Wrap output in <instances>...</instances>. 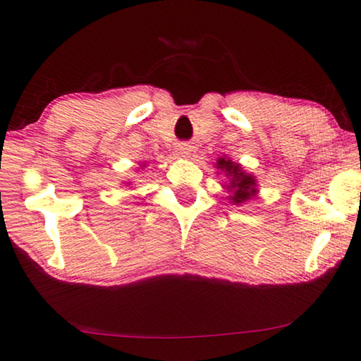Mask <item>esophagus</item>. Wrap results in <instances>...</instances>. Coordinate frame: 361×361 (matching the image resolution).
<instances>
[{"instance_id":"1","label":"esophagus","mask_w":361,"mask_h":361,"mask_svg":"<svg viewBox=\"0 0 361 361\" xmlns=\"http://www.w3.org/2000/svg\"><path fill=\"white\" fill-rule=\"evenodd\" d=\"M177 149H179V154L182 157H190L194 154V146L189 145V142H180V145L177 146Z\"/></svg>"}]
</instances>
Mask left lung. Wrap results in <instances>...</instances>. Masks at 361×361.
<instances>
[{"mask_svg": "<svg viewBox=\"0 0 361 361\" xmlns=\"http://www.w3.org/2000/svg\"><path fill=\"white\" fill-rule=\"evenodd\" d=\"M216 169L225 172V176L228 177L230 184L226 185V189L233 194L230 195V200H233L235 205L243 204V202L250 200L251 197L256 195L258 190H256L255 176L246 174L240 164H236V162L228 159V157H219Z\"/></svg>", "mask_w": 361, "mask_h": 361, "instance_id": "1", "label": "left lung"}]
</instances>
